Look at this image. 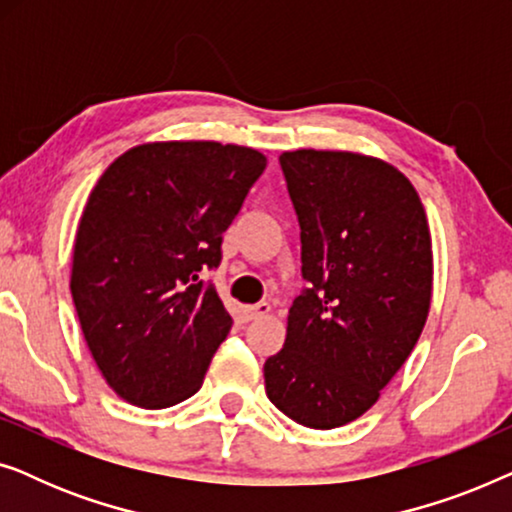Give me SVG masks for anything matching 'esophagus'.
<instances>
[{
  "label": "esophagus",
  "mask_w": 512,
  "mask_h": 512,
  "mask_svg": "<svg viewBox=\"0 0 512 512\" xmlns=\"http://www.w3.org/2000/svg\"><path fill=\"white\" fill-rule=\"evenodd\" d=\"M242 314L244 319H258V317H265V314H270V303H256V305H244L242 307Z\"/></svg>",
  "instance_id": "obj_1"
}]
</instances>
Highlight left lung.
<instances>
[{
    "label": "left lung",
    "instance_id": "obj_1",
    "mask_svg": "<svg viewBox=\"0 0 512 512\" xmlns=\"http://www.w3.org/2000/svg\"><path fill=\"white\" fill-rule=\"evenodd\" d=\"M307 286L293 300L265 394L310 429L370 410L429 317L433 256L419 195L396 167L347 151L279 156Z\"/></svg>",
    "mask_w": 512,
    "mask_h": 512
}]
</instances>
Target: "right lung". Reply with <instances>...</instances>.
I'll return each instance as SVG.
<instances>
[{"mask_svg": "<svg viewBox=\"0 0 512 512\" xmlns=\"http://www.w3.org/2000/svg\"><path fill=\"white\" fill-rule=\"evenodd\" d=\"M265 156L219 142H158L123 153L90 193L74 242L72 298L104 380L160 410L202 387L233 326L205 270Z\"/></svg>", "mask_w": 512, "mask_h": 512, "instance_id": "right-lung-1", "label": "right lung"}]
</instances>
